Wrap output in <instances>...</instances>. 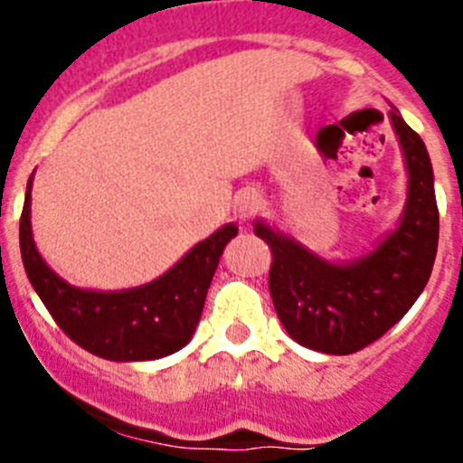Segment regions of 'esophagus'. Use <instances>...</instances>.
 <instances>
[{
  "label": "esophagus",
  "instance_id": "1",
  "mask_svg": "<svg viewBox=\"0 0 463 463\" xmlns=\"http://www.w3.org/2000/svg\"><path fill=\"white\" fill-rule=\"evenodd\" d=\"M261 208H264V199H261V194L258 193V190L246 188V190H241V193H237L235 214L241 219V222L255 217Z\"/></svg>",
  "mask_w": 463,
  "mask_h": 463
}]
</instances>
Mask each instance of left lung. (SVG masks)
Returning a JSON list of instances; mask_svg holds the SVG:
<instances>
[{
  "instance_id": "left-lung-1",
  "label": "left lung",
  "mask_w": 463,
  "mask_h": 463,
  "mask_svg": "<svg viewBox=\"0 0 463 463\" xmlns=\"http://www.w3.org/2000/svg\"><path fill=\"white\" fill-rule=\"evenodd\" d=\"M390 120L408 167V202L396 231L372 253L334 264L255 222V235L273 253L269 288L275 311L302 347L335 356L367 347L408 314L430 279L439 244L432 163L399 111L392 109Z\"/></svg>"
}]
</instances>
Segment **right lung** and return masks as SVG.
Instances as JSON below:
<instances>
[{
	"label": "right lung",
	"instance_id": "add662e5",
	"mask_svg": "<svg viewBox=\"0 0 463 463\" xmlns=\"http://www.w3.org/2000/svg\"><path fill=\"white\" fill-rule=\"evenodd\" d=\"M235 235L237 226L226 223L143 287L85 291L58 278L37 253L31 232V181L20 219L22 261L49 314L73 343L118 363L170 356L190 343L219 258Z\"/></svg>",
	"mask_w": 463,
	"mask_h": 463
}]
</instances>
